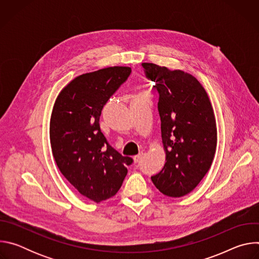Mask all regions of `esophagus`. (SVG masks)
Here are the masks:
<instances>
[{"label":"esophagus","instance_id":"34e87169","mask_svg":"<svg viewBox=\"0 0 259 259\" xmlns=\"http://www.w3.org/2000/svg\"><path fill=\"white\" fill-rule=\"evenodd\" d=\"M143 156H144L143 153H140V154H138L137 156H134V158H133L134 162H135V163H138V162L143 158Z\"/></svg>","mask_w":259,"mask_h":259}]
</instances>
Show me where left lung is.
<instances>
[{"instance_id": "1", "label": "left lung", "mask_w": 259, "mask_h": 259, "mask_svg": "<svg viewBox=\"0 0 259 259\" xmlns=\"http://www.w3.org/2000/svg\"><path fill=\"white\" fill-rule=\"evenodd\" d=\"M146 78L159 92L158 109L166 163L152 176L165 196L190 194L209 171L217 145V128L208 94L191 73L143 62Z\"/></svg>"}]
</instances>
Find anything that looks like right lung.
<instances>
[{
  "mask_svg": "<svg viewBox=\"0 0 259 259\" xmlns=\"http://www.w3.org/2000/svg\"><path fill=\"white\" fill-rule=\"evenodd\" d=\"M130 73L128 66L83 73L60 91L52 109L50 142L57 167L81 195L96 203L118 193L133 162L108 144L99 126L104 104Z\"/></svg>",
  "mask_w": 259,
  "mask_h": 259,
  "instance_id": "right-lung-1",
  "label": "right lung"
}]
</instances>
